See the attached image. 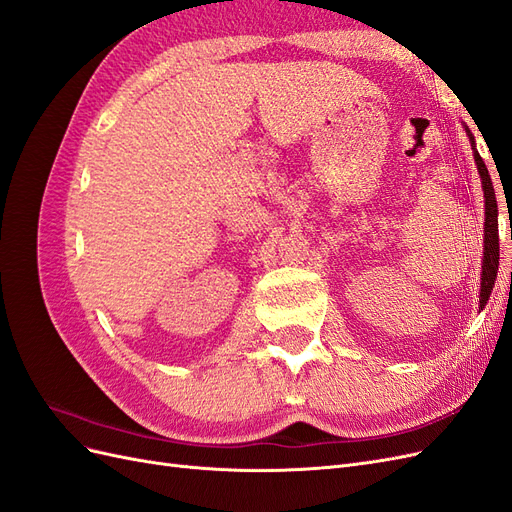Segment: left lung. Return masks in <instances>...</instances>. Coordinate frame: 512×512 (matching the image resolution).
<instances>
[{"label": "left lung", "mask_w": 512, "mask_h": 512, "mask_svg": "<svg viewBox=\"0 0 512 512\" xmlns=\"http://www.w3.org/2000/svg\"><path fill=\"white\" fill-rule=\"evenodd\" d=\"M466 134L470 138V145L474 151V162L480 175V183H483V194H485V239H483V271H480V307L483 309L491 297V290L495 286V277H498V265H500V237H498V200H495V190L489 177V170L478 156L476 141L468 126Z\"/></svg>", "instance_id": "8db88e82"}]
</instances>
